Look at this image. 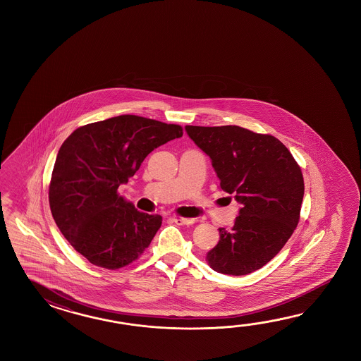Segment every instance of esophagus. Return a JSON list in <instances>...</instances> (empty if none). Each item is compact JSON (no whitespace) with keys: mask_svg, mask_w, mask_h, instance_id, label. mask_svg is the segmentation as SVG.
Listing matches in <instances>:
<instances>
[{"mask_svg":"<svg viewBox=\"0 0 361 361\" xmlns=\"http://www.w3.org/2000/svg\"><path fill=\"white\" fill-rule=\"evenodd\" d=\"M173 221L177 223L178 226H191L195 223L193 218H182V216H177Z\"/></svg>","mask_w":361,"mask_h":361,"instance_id":"esophagus-1","label":"esophagus"}]
</instances>
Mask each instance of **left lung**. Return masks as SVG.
Listing matches in <instances>:
<instances>
[{
    "instance_id": "8db88e82",
    "label": "left lung",
    "mask_w": 361,
    "mask_h": 361,
    "mask_svg": "<svg viewBox=\"0 0 361 361\" xmlns=\"http://www.w3.org/2000/svg\"><path fill=\"white\" fill-rule=\"evenodd\" d=\"M212 159L223 191L241 204L235 224L219 228L207 264L241 276L267 264L300 222L305 182L300 166L279 139L235 125L185 126Z\"/></svg>"
}]
</instances>
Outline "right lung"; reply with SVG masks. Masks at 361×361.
I'll return each mask as SVG.
<instances>
[{
    "label": "right lung",
    "mask_w": 361,
    "mask_h": 361,
    "mask_svg": "<svg viewBox=\"0 0 361 361\" xmlns=\"http://www.w3.org/2000/svg\"><path fill=\"white\" fill-rule=\"evenodd\" d=\"M182 135L180 125L121 115L80 126L63 142L49 204L63 236L92 264L123 269L149 246L161 215L140 213L118 187L154 148Z\"/></svg>",
    "instance_id": "add662e5"
}]
</instances>
